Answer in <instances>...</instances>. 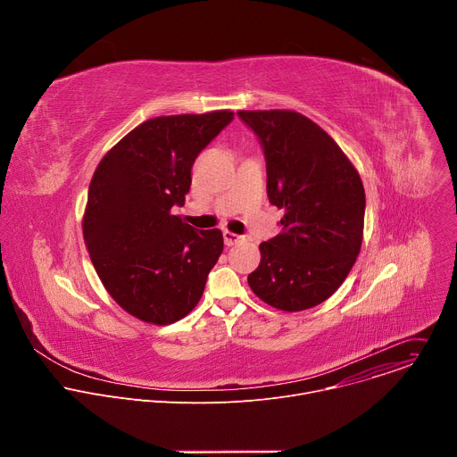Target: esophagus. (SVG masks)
Segmentation results:
<instances>
[{
	"mask_svg": "<svg viewBox=\"0 0 457 457\" xmlns=\"http://www.w3.org/2000/svg\"><path fill=\"white\" fill-rule=\"evenodd\" d=\"M224 235V242H226V245H233V244H238V242H242V240H247L245 237H240V235H235V233H231V231H224L222 233Z\"/></svg>",
	"mask_w": 457,
	"mask_h": 457,
	"instance_id": "1",
	"label": "esophagus"
}]
</instances>
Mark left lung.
Masks as SVG:
<instances>
[{"label":"left lung","instance_id":"1","mask_svg":"<svg viewBox=\"0 0 457 457\" xmlns=\"http://www.w3.org/2000/svg\"><path fill=\"white\" fill-rule=\"evenodd\" d=\"M264 148L268 197L282 233L260 244L251 291L295 312L328 300L353 270L363 238L365 189L335 139L291 110H240Z\"/></svg>","mask_w":457,"mask_h":457}]
</instances>
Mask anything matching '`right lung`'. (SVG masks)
Instances as JSON below:
<instances>
[{
	"instance_id": "add662e5",
	"label": "right lung",
	"mask_w": 457,
	"mask_h": 457,
	"mask_svg": "<svg viewBox=\"0 0 457 457\" xmlns=\"http://www.w3.org/2000/svg\"><path fill=\"white\" fill-rule=\"evenodd\" d=\"M231 119L229 110L148 119L96 168L85 244L110 296L143 321L184 318L224 249L220 229H195L171 208L184 204L195 159Z\"/></svg>"
}]
</instances>
